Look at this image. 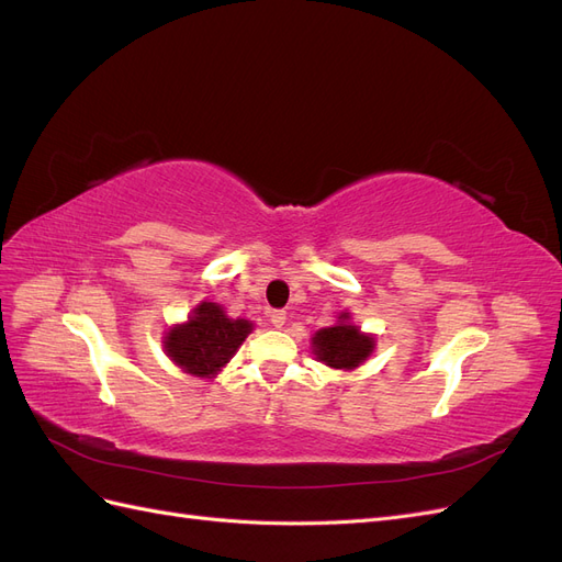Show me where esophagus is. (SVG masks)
<instances>
[{
	"instance_id": "1",
	"label": "esophagus",
	"mask_w": 562,
	"mask_h": 562,
	"mask_svg": "<svg viewBox=\"0 0 562 562\" xmlns=\"http://www.w3.org/2000/svg\"><path fill=\"white\" fill-rule=\"evenodd\" d=\"M285 312L283 310H277V312H271V323H274V328H283L285 326Z\"/></svg>"
}]
</instances>
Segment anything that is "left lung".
I'll list each match as a JSON object with an SVG mask.
<instances>
[{
    "instance_id": "8db88e82",
    "label": "left lung",
    "mask_w": 562,
    "mask_h": 562,
    "mask_svg": "<svg viewBox=\"0 0 562 562\" xmlns=\"http://www.w3.org/2000/svg\"><path fill=\"white\" fill-rule=\"evenodd\" d=\"M312 351L316 361L333 370H356L375 351V335L363 333L356 326L349 312H339L335 326L314 333Z\"/></svg>"
}]
</instances>
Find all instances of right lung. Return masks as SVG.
<instances>
[{"label":"right lung","instance_id":"add662e5","mask_svg":"<svg viewBox=\"0 0 562 562\" xmlns=\"http://www.w3.org/2000/svg\"><path fill=\"white\" fill-rule=\"evenodd\" d=\"M252 328V321L229 318L223 304L203 300L187 321L164 333V351L187 375L213 380Z\"/></svg>","mask_w":562,"mask_h":562}]
</instances>
